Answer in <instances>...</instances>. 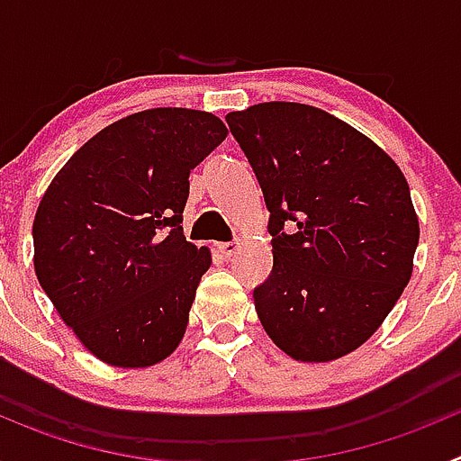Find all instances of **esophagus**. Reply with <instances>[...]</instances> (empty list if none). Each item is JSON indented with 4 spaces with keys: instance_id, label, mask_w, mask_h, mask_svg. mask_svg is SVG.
<instances>
[{
    "instance_id": "obj_1",
    "label": "esophagus",
    "mask_w": 461,
    "mask_h": 461,
    "mask_svg": "<svg viewBox=\"0 0 461 461\" xmlns=\"http://www.w3.org/2000/svg\"><path fill=\"white\" fill-rule=\"evenodd\" d=\"M219 251H221L226 258H230V256L238 251V242H221V244H219Z\"/></svg>"
}]
</instances>
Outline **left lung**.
<instances>
[{
    "instance_id": "left-lung-1",
    "label": "left lung",
    "mask_w": 461,
    "mask_h": 461,
    "mask_svg": "<svg viewBox=\"0 0 461 461\" xmlns=\"http://www.w3.org/2000/svg\"><path fill=\"white\" fill-rule=\"evenodd\" d=\"M226 122L270 212L260 323L295 360L356 351L413 272L420 226L406 177L376 142L313 105L270 101Z\"/></svg>"
}]
</instances>
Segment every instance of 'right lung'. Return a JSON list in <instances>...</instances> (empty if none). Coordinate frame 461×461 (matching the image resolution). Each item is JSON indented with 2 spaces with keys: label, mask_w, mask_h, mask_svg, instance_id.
<instances>
[{
  "label": "right lung",
  "mask_w": 461,
  "mask_h": 461,
  "mask_svg": "<svg viewBox=\"0 0 461 461\" xmlns=\"http://www.w3.org/2000/svg\"><path fill=\"white\" fill-rule=\"evenodd\" d=\"M226 133L203 110H142L89 138L41 198L32 228L41 288L113 367L157 365L185 337L212 263L182 228L189 173Z\"/></svg>",
  "instance_id": "1"
}]
</instances>
